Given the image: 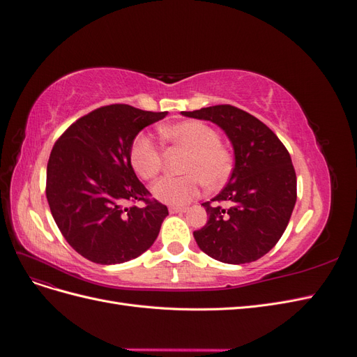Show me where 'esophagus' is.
<instances>
[{
	"mask_svg": "<svg viewBox=\"0 0 357 357\" xmlns=\"http://www.w3.org/2000/svg\"><path fill=\"white\" fill-rule=\"evenodd\" d=\"M186 207H169V213L176 214V213H185Z\"/></svg>",
	"mask_w": 357,
	"mask_h": 357,
	"instance_id": "34e87169",
	"label": "esophagus"
}]
</instances>
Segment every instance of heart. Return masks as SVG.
Returning a JSON list of instances; mask_svg holds the SVG:
<instances>
[{"instance_id": "b5f03b06", "label": "heart", "mask_w": 357, "mask_h": 357, "mask_svg": "<svg viewBox=\"0 0 357 357\" xmlns=\"http://www.w3.org/2000/svg\"><path fill=\"white\" fill-rule=\"evenodd\" d=\"M160 132L188 155L181 164L185 176L164 177L153 185L152 195L158 201L180 207L195 199L204 185L214 189L228 181L234 158L220 143L214 128L199 121H185L160 129ZM129 160L139 177L153 180L162 169L164 156L152 137L139 132L129 149Z\"/></svg>"}]
</instances>
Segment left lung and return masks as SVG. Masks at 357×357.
Instances as JSON below:
<instances>
[{
  "instance_id": "left-lung-1",
  "label": "left lung",
  "mask_w": 357,
  "mask_h": 357,
  "mask_svg": "<svg viewBox=\"0 0 357 357\" xmlns=\"http://www.w3.org/2000/svg\"><path fill=\"white\" fill-rule=\"evenodd\" d=\"M181 114L219 125L235 155L228 185L202 204L208 220L193 232L197 244L225 264L257 261L282 238L296 202V174L287 149L264 122L229 104Z\"/></svg>"
}]
</instances>
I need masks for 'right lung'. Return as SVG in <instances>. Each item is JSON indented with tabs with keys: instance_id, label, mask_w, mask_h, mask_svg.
Masks as SVG:
<instances>
[{
	"instance_id": "right-lung-1",
	"label": "right lung",
	"mask_w": 357,
	"mask_h": 357,
	"mask_svg": "<svg viewBox=\"0 0 357 357\" xmlns=\"http://www.w3.org/2000/svg\"><path fill=\"white\" fill-rule=\"evenodd\" d=\"M167 116L126 104L100 107L67 128L47 162L46 197L61 234L91 262L114 265L150 248L168 215L135 176L129 149L137 134ZM142 200L144 208L126 209Z\"/></svg>"
}]
</instances>
